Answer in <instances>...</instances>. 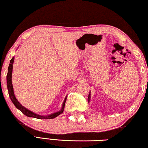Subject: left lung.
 <instances>
[{
  "label": "left lung",
  "mask_w": 148,
  "mask_h": 148,
  "mask_svg": "<svg viewBox=\"0 0 148 148\" xmlns=\"http://www.w3.org/2000/svg\"><path fill=\"white\" fill-rule=\"evenodd\" d=\"M89 98H90V94H89V97H88V99H89Z\"/></svg>",
  "instance_id": "left-lung-1"
}]
</instances>
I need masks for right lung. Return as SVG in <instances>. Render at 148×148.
Here are the masks:
<instances>
[{"instance_id": "1", "label": "right lung", "mask_w": 148, "mask_h": 148, "mask_svg": "<svg viewBox=\"0 0 148 148\" xmlns=\"http://www.w3.org/2000/svg\"><path fill=\"white\" fill-rule=\"evenodd\" d=\"M14 61V57H12V59L10 60V63L9 66H8V74H7L6 79H7V87H8V89L9 96H10V97L11 101L15 105V106H16L17 109H19L20 111H21L23 114L25 115V116H28V117H34V118H37V119H53V118H55V117H56L58 116H59L61 114H62V112H63V110H64L65 102H66V99H64L63 104H62V109L60 110L59 112H56V113L53 114L51 115H49V116H40V115H37L36 114H34V113H33V112H32L31 111H30V110H27L26 108L23 107L21 104L19 103L14 95L13 86H12V69H13Z\"/></svg>"}]
</instances>
